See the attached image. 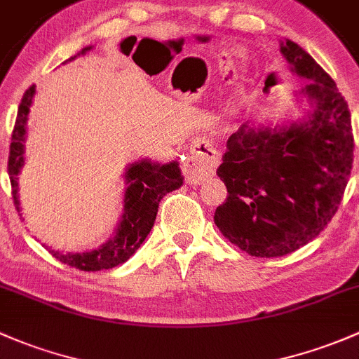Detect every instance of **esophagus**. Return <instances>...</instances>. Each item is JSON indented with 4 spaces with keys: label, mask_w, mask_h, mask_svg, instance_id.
<instances>
[{
    "label": "esophagus",
    "mask_w": 359,
    "mask_h": 359,
    "mask_svg": "<svg viewBox=\"0 0 359 359\" xmlns=\"http://www.w3.org/2000/svg\"><path fill=\"white\" fill-rule=\"evenodd\" d=\"M218 165H220V153L211 146L208 139L198 137L192 141L191 154L184 161L182 172L187 182L199 184L208 177H213Z\"/></svg>",
    "instance_id": "34e87169"
}]
</instances>
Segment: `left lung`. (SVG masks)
<instances>
[{
	"mask_svg": "<svg viewBox=\"0 0 359 359\" xmlns=\"http://www.w3.org/2000/svg\"><path fill=\"white\" fill-rule=\"evenodd\" d=\"M290 72L306 79L303 120L282 126L246 122L227 141L217 173L227 199L215 224L233 246L278 258L315 239L341 205L353 168L351 113L335 82L292 41H280Z\"/></svg>",
	"mask_w": 359,
	"mask_h": 359,
	"instance_id": "8db88e82",
	"label": "left lung"
}]
</instances>
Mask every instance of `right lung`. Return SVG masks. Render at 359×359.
I'll list each match as a JSON object with an SVG mask.
<instances>
[{
    "label": "right lung",
    "mask_w": 359,
    "mask_h": 359,
    "mask_svg": "<svg viewBox=\"0 0 359 359\" xmlns=\"http://www.w3.org/2000/svg\"><path fill=\"white\" fill-rule=\"evenodd\" d=\"M90 50H93V46L84 48L79 55H84L86 51ZM74 58L75 56H72L70 60ZM34 93H36V86H30L22 97L10 144L8 175L11 182V196H13L15 206L18 211H20L18 173H20L25 161L24 142L25 135H27V120ZM182 182L184 177L180 173L179 161H170V163H158V161L151 160L134 161L126 170L127 189L123 194V213L115 236L107 244L93 249V251L63 255V252L50 249V252L58 262L82 271H100L122 265L141 248L142 241L148 237L149 230L153 229L161 198L167 192L179 189Z\"/></svg>",
    "instance_id": "obj_1"
}]
</instances>
